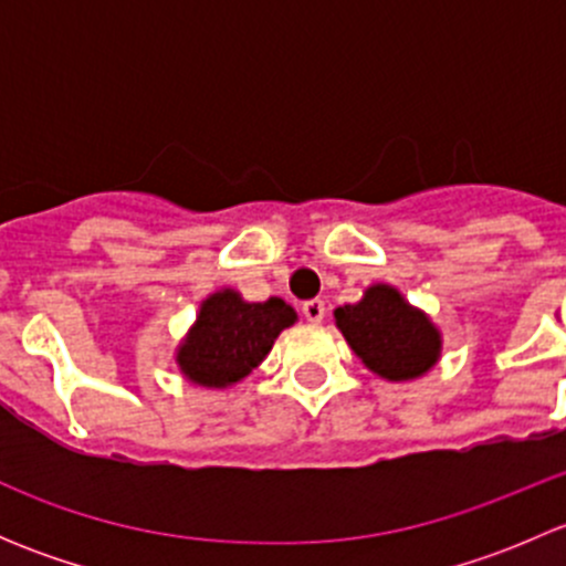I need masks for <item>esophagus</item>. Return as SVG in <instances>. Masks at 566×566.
I'll list each match as a JSON object with an SVG mask.
<instances>
[{"label": "esophagus", "instance_id": "1", "mask_svg": "<svg viewBox=\"0 0 566 566\" xmlns=\"http://www.w3.org/2000/svg\"><path fill=\"white\" fill-rule=\"evenodd\" d=\"M301 312H304V317L310 319V323H323L325 317V304L323 301H306L304 306H301Z\"/></svg>", "mask_w": 566, "mask_h": 566}]
</instances>
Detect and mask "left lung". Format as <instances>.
<instances>
[{
    "label": "left lung",
    "mask_w": 566,
    "mask_h": 566,
    "mask_svg": "<svg viewBox=\"0 0 566 566\" xmlns=\"http://www.w3.org/2000/svg\"><path fill=\"white\" fill-rule=\"evenodd\" d=\"M336 325L358 358L386 380H413L436 367L441 334L389 284H375L358 304L339 306Z\"/></svg>",
    "instance_id": "left-lung-1"
}]
</instances>
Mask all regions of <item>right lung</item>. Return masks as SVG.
Segmentation results:
<instances>
[{"label":"right lung","mask_w":566,"mask_h":566,"mask_svg":"<svg viewBox=\"0 0 566 566\" xmlns=\"http://www.w3.org/2000/svg\"><path fill=\"white\" fill-rule=\"evenodd\" d=\"M293 323L295 310L282 298L249 304L235 290H221L199 310L177 350V364L193 384L224 389L260 367L273 339Z\"/></svg>","instance_id":"obj_1"}]
</instances>
